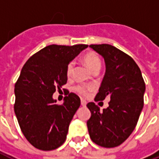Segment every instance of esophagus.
Returning a JSON list of instances; mask_svg holds the SVG:
<instances>
[{
  "label": "esophagus",
  "instance_id": "34e87169",
  "mask_svg": "<svg viewBox=\"0 0 159 159\" xmlns=\"http://www.w3.org/2000/svg\"><path fill=\"white\" fill-rule=\"evenodd\" d=\"M81 105H82L83 107H85V106L87 105L86 100H83V99H82V100H81Z\"/></svg>",
  "mask_w": 159,
  "mask_h": 159
}]
</instances>
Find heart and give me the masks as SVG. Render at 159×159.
<instances>
[{"mask_svg": "<svg viewBox=\"0 0 159 159\" xmlns=\"http://www.w3.org/2000/svg\"><path fill=\"white\" fill-rule=\"evenodd\" d=\"M83 61L85 63V65L88 66V68L93 71V70L95 69H100L101 66V60H100V57L97 55V53L94 52H89L86 53L84 57H83ZM73 70H74V63L70 62L68 64V66L66 67V74L67 76H71L73 74ZM76 90L77 92L83 95H86L89 91L91 90V88H88L85 86H78L76 87Z\"/></svg>", "mask_w": 159, "mask_h": 159, "instance_id": "1", "label": "heart"}]
</instances>
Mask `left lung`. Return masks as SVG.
<instances>
[{
  "label": "left lung",
  "instance_id": "1",
  "mask_svg": "<svg viewBox=\"0 0 159 159\" xmlns=\"http://www.w3.org/2000/svg\"><path fill=\"white\" fill-rule=\"evenodd\" d=\"M103 57L106 73L94 100L110 99L103 111L93 102L87 107L91 117L87 121L91 140L100 147L119 146L136 126L144 106L146 85L139 66L130 56L109 44L90 45Z\"/></svg>",
  "mask_w": 159,
  "mask_h": 159
}]
</instances>
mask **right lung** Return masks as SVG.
Instances as JSON below:
<instances>
[{
    "instance_id": "1",
    "label": "right lung",
    "mask_w": 159,
    "mask_h": 159,
    "mask_svg": "<svg viewBox=\"0 0 159 159\" xmlns=\"http://www.w3.org/2000/svg\"><path fill=\"white\" fill-rule=\"evenodd\" d=\"M88 47L49 45L23 66L15 83L14 112L25 137L37 149L54 150L66 140L81 100L70 93L57 105L52 94L67 82L68 64Z\"/></svg>"
}]
</instances>
